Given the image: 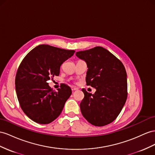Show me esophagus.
<instances>
[{"label": "esophagus", "mask_w": 155, "mask_h": 155, "mask_svg": "<svg viewBox=\"0 0 155 155\" xmlns=\"http://www.w3.org/2000/svg\"><path fill=\"white\" fill-rule=\"evenodd\" d=\"M71 90H72L73 92H74L75 90H77V88H75V87H71Z\"/></svg>", "instance_id": "esophagus-1"}]
</instances>
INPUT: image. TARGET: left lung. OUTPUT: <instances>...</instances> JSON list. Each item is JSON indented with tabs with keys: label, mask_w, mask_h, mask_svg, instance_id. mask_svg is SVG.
<instances>
[{
	"label": "left lung",
	"mask_w": 155,
	"mask_h": 155,
	"mask_svg": "<svg viewBox=\"0 0 155 155\" xmlns=\"http://www.w3.org/2000/svg\"><path fill=\"white\" fill-rule=\"evenodd\" d=\"M76 55L87 64L86 82L96 88L94 94L82 89L84 97L81 113L90 124L104 126L115 120L127 98V74L122 63L101 46L77 51Z\"/></svg>",
	"instance_id": "left-lung-1"
}]
</instances>
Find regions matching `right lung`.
Instances as JSON below:
<instances>
[{
    "instance_id": "obj_1",
    "label": "right lung",
    "mask_w": 155,
    "mask_h": 155,
    "mask_svg": "<svg viewBox=\"0 0 155 155\" xmlns=\"http://www.w3.org/2000/svg\"><path fill=\"white\" fill-rule=\"evenodd\" d=\"M74 52L39 45L30 51L19 65L15 76V91L23 111L34 122L49 124L61 114L72 91L63 84L57 92L53 91L47 81L58 76L62 63Z\"/></svg>"
}]
</instances>
